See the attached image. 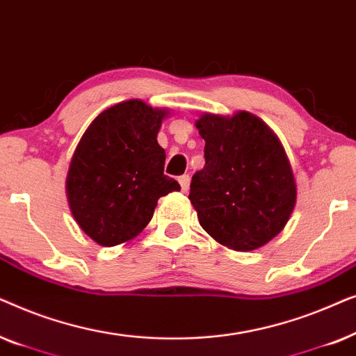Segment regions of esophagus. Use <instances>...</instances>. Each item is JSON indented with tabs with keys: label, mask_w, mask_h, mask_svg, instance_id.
I'll return each mask as SVG.
<instances>
[{
	"label": "esophagus",
	"mask_w": 356,
	"mask_h": 356,
	"mask_svg": "<svg viewBox=\"0 0 356 356\" xmlns=\"http://www.w3.org/2000/svg\"><path fill=\"white\" fill-rule=\"evenodd\" d=\"M178 181H179V184H181V191L186 193L189 188V175H183V177H179Z\"/></svg>",
	"instance_id": "esophagus-1"
}]
</instances>
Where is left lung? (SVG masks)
I'll list each match as a JSON object with an SVG mask.
<instances>
[{
	"label": "left lung",
	"instance_id": "1",
	"mask_svg": "<svg viewBox=\"0 0 356 356\" xmlns=\"http://www.w3.org/2000/svg\"><path fill=\"white\" fill-rule=\"evenodd\" d=\"M206 165L194 173L189 201L201 227L220 245L251 251L279 235L296 202V184L280 140L248 111L206 113L196 121Z\"/></svg>",
	"mask_w": 356,
	"mask_h": 356
}]
</instances>
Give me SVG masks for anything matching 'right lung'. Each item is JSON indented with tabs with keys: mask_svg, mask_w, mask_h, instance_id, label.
<instances>
[{
	"mask_svg": "<svg viewBox=\"0 0 356 356\" xmlns=\"http://www.w3.org/2000/svg\"><path fill=\"white\" fill-rule=\"evenodd\" d=\"M167 110L126 100L97 116L71 159L66 194L72 217L102 246L133 240L147 227L157 201L178 191L163 175L157 134Z\"/></svg>",
	"mask_w": 356,
	"mask_h": 356,
	"instance_id": "1",
	"label": "right lung"
}]
</instances>
